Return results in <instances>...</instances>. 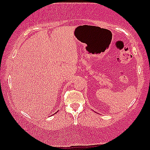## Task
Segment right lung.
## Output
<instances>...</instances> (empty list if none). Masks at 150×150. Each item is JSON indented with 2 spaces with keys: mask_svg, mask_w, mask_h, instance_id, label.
<instances>
[{
  "mask_svg": "<svg viewBox=\"0 0 150 150\" xmlns=\"http://www.w3.org/2000/svg\"><path fill=\"white\" fill-rule=\"evenodd\" d=\"M57 112H58V111H57V112H56V113H57ZM56 113H55V114H56Z\"/></svg>",
  "mask_w": 150,
  "mask_h": 150,
  "instance_id": "1",
  "label": "right lung"
}]
</instances>
